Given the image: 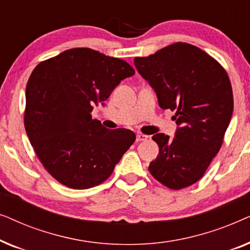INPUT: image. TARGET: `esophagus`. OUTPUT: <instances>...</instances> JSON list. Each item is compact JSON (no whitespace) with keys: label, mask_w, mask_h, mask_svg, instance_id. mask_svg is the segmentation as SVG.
Listing matches in <instances>:
<instances>
[{"label":"esophagus","mask_w":250,"mask_h":250,"mask_svg":"<svg viewBox=\"0 0 250 250\" xmlns=\"http://www.w3.org/2000/svg\"><path fill=\"white\" fill-rule=\"evenodd\" d=\"M148 139V136L146 135H145V134H141V133H140V134H138L136 135V141L138 142H141V141H146V140Z\"/></svg>","instance_id":"obj_1"}]
</instances>
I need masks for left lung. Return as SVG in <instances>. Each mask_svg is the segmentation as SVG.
<instances>
[{"label":"left lung","instance_id":"8db88e82","mask_svg":"<svg viewBox=\"0 0 250 250\" xmlns=\"http://www.w3.org/2000/svg\"><path fill=\"white\" fill-rule=\"evenodd\" d=\"M134 64L156 92L159 107L175 110L174 138L152 136L159 153L150 173L169 189L189 187L220 151L230 124L233 94L227 71L199 47L182 42L135 58Z\"/></svg>","mask_w":250,"mask_h":250}]
</instances>
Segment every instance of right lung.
Returning a JSON list of instances; mask_svg holds the SVG:
<instances>
[{
  "label": "right lung",
  "instance_id": "add662e5",
  "mask_svg": "<svg viewBox=\"0 0 250 250\" xmlns=\"http://www.w3.org/2000/svg\"><path fill=\"white\" fill-rule=\"evenodd\" d=\"M134 74L126 61L87 47L63 51L33 70L26 86V133L61 184L88 189L102 183L135 141L129 129H108L91 116L94 104H104Z\"/></svg>",
  "mask_w": 250,
  "mask_h": 250
}]
</instances>
